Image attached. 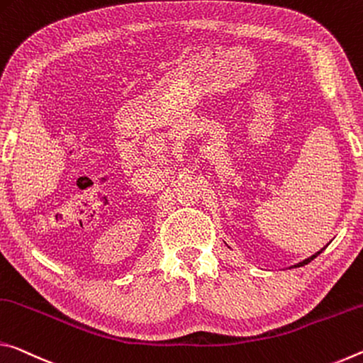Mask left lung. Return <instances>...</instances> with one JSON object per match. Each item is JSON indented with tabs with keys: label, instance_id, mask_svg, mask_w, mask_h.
<instances>
[{
	"label": "left lung",
	"instance_id": "obj_1",
	"mask_svg": "<svg viewBox=\"0 0 363 363\" xmlns=\"http://www.w3.org/2000/svg\"><path fill=\"white\" fill-rule=\"evenodd\" d=\"M228 247H230V246H228ZM318 254H320V251H318L317 254H313V255H311V257H308V259H306V260H302V262H299V264H294V265H291V267H289V269H296V267H302V265H304V264H307V262H311V260H313V259H315Z\"/></svg>",
	"mask_w": 363,
	"mask_h": 363
}]
</instances>
